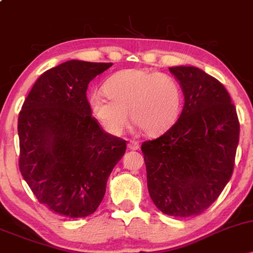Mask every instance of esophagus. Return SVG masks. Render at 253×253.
I'll list each match as a JSON object with an SVG mask.
<instances>
[{"label":"esophagus","mask_w":253,"mask_h":253,"mask_svg":"<svg viewBox=\"0 0 253 253\" xmlns=\"http://www.w3.org/2000/svg\"><path fill=\"white\" fill-rule=\"evenodd\" d=\"M127 147H128L129 150L135 151V150H138V149H139V144H138V143H135V141H129L128 145H127Z\"/></svg>","instance_id":"obj_1"}]
</instances>
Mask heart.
I'll use <instances>...</instances> for the list:
<instances>
[{
	"label": "heart",
	"mask_w": 253,
	"mask_h": 253,
	"mask_svg": "<svg viewBox=\"0 0 253 253\" xmlns=\"http://www.w3.org/2000/svg\"><path fill=\"white\" fill-rule=\"evenodd\" d=\"M107 96L90 97L92 115L109 134L121 135L129 123L146 135H161L175 125L181 112L182 90L170 75L145 69H126L104 84Z\"/></svg>",
	"instance_id": "b5f03b06"
}]
</instances>
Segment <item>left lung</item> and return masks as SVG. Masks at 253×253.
I'll return each mask as SVG.
<instances>
[{"label": "left lung", "mask_w": 253, "mask_h": 253, "mask_svg": "<svg viewBox=\"0 0 253 253\" xmlns=\"http://www.w3.org/2000/svg\"><path fill=\"white\" fill-rule=\"evenodd\" d=\"M184 95L178 120L141 151L153 203L176 217L199 215L219 197L233 173L239 120L216 78L194 66L169 68Z\"/></svg>", "instance_id": "left-lung-1"}]
</instances>
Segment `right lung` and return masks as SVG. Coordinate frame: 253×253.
<instances>
[{"mask_svg":"<svg viewBox=\"0 0 253 253\" xmlns=\"http://www.w3.org/2000/svg\"><path fill=\"white\" fill-rule=\"evenodd\" d=\"M112 65L69 60L45 71L19 114L21 175L38 201L59 215L94 213L126 151V140L92 117L86 98L90 81Z\"/></svg>","mask_w":253,"mask_h":253,"instance_id":"right-lung-1","label":"right lung"}]
</instances>
